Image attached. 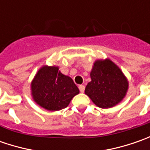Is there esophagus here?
Returning <instances> with one entry per match:
<instances>
[{"instance_id":"obj_1","label":"esophagus","mask_w":150,"mask_h":150,"mask_svg":"<svg viewBox=\"0 0 150 150\" xmlns=\"http://www.w3.org/2000/svg\"><path fill=\"white\" fill-rule=\"evenodd\" d=\"M78 88L80 90L81 93H84V90H85V86L84 85H79L78 86Z\"/></svg>"}]
</instances>
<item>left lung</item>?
Returning <instances> with one entry per match:
<instances>
[{
	"mask_svg": "<svg viewBox=\"0 0 150 150\" xmlns=\"http://www.w3.org/2000/svg\"><path fill=\"white\" fill-rule=\"evenodd\" d=\"M91 82L85 88V94L96 105L108 108L124 99L129 82L121 69L109 59L97 60L90 72Z\"/></svg>",
	"mask_w": 150,
	"mask_h": 150,
	"instance_id": "1",
	"label": "left lung"
}]
</instances>
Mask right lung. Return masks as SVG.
Returning <instances> with one entry per match:
<instances>
[{"label": "right lung", "mask_w": 150, "mask_h": 150, "mask_svg": "<svg viewBox=\"0 0 150 150\" xmlns=\"http://www.w3.org/2000/svg\"><path fill=\"white\" fill-rule=\"evenodd\" d=\"M58 67H41L31 83L33 100L48 111H58L68 106L79 93V89L70 77L58 71Z\"/></svg>", "instance_id": "1"}]
</instances>
